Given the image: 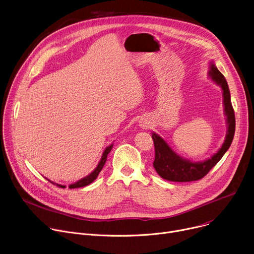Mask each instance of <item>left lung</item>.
I'll use <instances>...</instances> for the list:
<instances>
[{
  "label": "left lung",
  "instance_id": "8db88e82",
  "mask_svg": "<svg viewBox=\"0 0 254 254\" xmlns=\"http://www.w3.org/2000/svg\"><path fill=\"white\" fill-rule=\"evenodd\" d=\"M209 76L217 84L220 85L223 90L224 112L227 117L228 127L225 141L222 144L221 149L217 152V154L212 156L211 159H208L204 162L192 163L176 155L161 136L153 133L152 137L155 146V160L153 166L157 173L165 180L172 181V182H191V181L202 179L221 160L233 140L235 133V115L231 103L230 91L227 81L214 64H211Z\"/></svg>",
  "mask_w": 254,
  "mask_h": 254
}]
</instances>
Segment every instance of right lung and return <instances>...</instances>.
<instances>
[{"label":"right lung","mask_w":254,"mask_h":254,"mask_svg":"<svg viewBox=\"0 0 254 254\" xmlns=\"http://www.w3.org/2000/svg\"><path fill=\"white\" fill-rule=\"evenodd\" d=\"M113 146H114V144H111L110 147H107V148L105 149V151H104L103 154H102V157H101V160H100L99 164L97 165V167L95 168V170H94L91 174H89L87 177H85V178L79 180L78 182H76V183H74V184H71V185L69 186V188H70V189H74V188L85 187V186L89 185L90 183H92L93 181L97 178V176H98V174L100 173V171L102 170V168H103V166H104V164H105V162H106V160H107V155L110 154V152L112 151ZM47 180H48V179H47ZM48 181H49V180H48ZM49 182H51V181H49ZM51 183H52V184H55V183H53V182H51ZM56 185H57L58 187L65 188V186H63V185H59V184H56Z\"/></svg>","instance_id":"obj_1"}]
</instances>
